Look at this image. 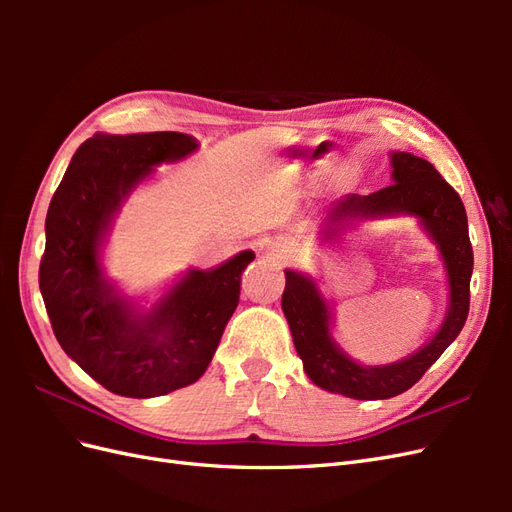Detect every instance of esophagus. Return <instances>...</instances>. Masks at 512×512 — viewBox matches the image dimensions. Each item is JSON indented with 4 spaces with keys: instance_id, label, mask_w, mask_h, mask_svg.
<instances>
[{
    "instance_id": "34e87169",
    "label": "esophagus",
    "mask_w": 512,
    "mask_h": 512,
    "mask_svg": "<svg viewBox=\"0 0 512 512\" xmlns=\"http://www.w3.org/2000/svg\"><path fill=\"white\" fill-rule=\"evenodd\" d=\"M271 258L282 262V260H286V258H288V250H286L284 245H273V247H271Z\"/></svg>"
}]
</instances>
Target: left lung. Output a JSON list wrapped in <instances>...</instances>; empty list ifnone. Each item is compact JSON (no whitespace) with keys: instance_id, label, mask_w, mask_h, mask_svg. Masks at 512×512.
I'll return each instance as SVG.
<instances>
[{"instance_id":"1","label":"left lung","mask_w":512,"mask_h":512,"mask_svg":"<svg viewBox=\"0 0 512 512\" xmlns=\"http://www.w3.org/2000/svg\"><path fill=\"white\" fill-rule=\"evenodd\" d=\"M393 183L367 196L339 198L324 218V237L350 220H376L389 215H414L442 254L448 290V312L431 342L412 356L391 365L365 367L352 361L331 337V309L316 282L297 271H286L282 309L301 356L305 374L320 389L352 399H389L408 391L440 354L455 342L470 312V277L474 267L468 235V215L459 194L444 181L433 164L406 151L391 153Z\"/></svg>"}]
</instances>
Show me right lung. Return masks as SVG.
Masks as SVG:
<instances>
[{
	"label": "right lung",
	"instance_id": "obj_1",
	"mask_svg": "<svg viewBox=\"0 0 512 512\" xmlns=\"http://www.w3.org/2000/svg\"><path fill=\"white\" fill-rule=\"evenodd\" d=\"M198 147L181 132L94 134L76 149L46 213L40 292L59 346L121 397L147 399L205 374L235 312L254 252L218 269H190L149 312L119 297L100 247L123 200L153 173Z\"/></svg>",
	"mask_w": 512,
	"mask_h": 512
}]
</instances>
